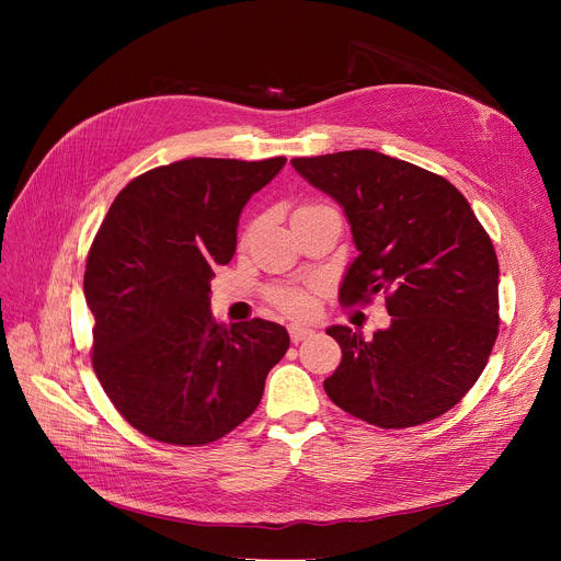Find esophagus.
<instances>
[{"mask_svg": "<svg viewBox=\"0 0 561 561\" xmlns=\"http://www.w3.org/2000/svg\"><path fill=\"white\" fill-rule=\"evenodd\" d=\"M313 334V330H309V328H302V325H290L288 328V336H290V341L293 343H302L307 336H311Z\"/></svg>", "mask_w": 561, "mask_h": 561, "instance_id": "34e87169", "label": "esophagus"}]
</instances>
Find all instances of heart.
I'll list each match as a JSON object with an SVG mask.
<instances>
[{
    "label": "heart",
    "instance_id": "obj_1",
    "mask_svg": "<svg viewBox=\"0 0 561 561\" xmlns=\"http://www.w3.org/2000/svg\"><path fill=\"white\" fill-rule=\"evenodd\" d=\"M265 300H268L277 311L293 318H305L313 309L311 288L300 284H273L265 290Z\"/></svg>",
    "mask_w": 561,
    "mask_h": 561
}]
</instances>
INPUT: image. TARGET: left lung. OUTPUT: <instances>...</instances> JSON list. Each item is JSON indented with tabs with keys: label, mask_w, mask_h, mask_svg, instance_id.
<instances>
[{
	"label": "left lung",
	"mask_w": 561,
	"mask_h": 561,
	"mask_svg": "<svg viewBox=\"0 0 561 561\" xmlns=\"http://www.w3.org/2000/svg\"><path fill=\"white\" fill-rule=\"evenodd\" d=\"M332 195L359 256L345 273L343 307L377 293L393 316L366 341L328 330L343 359L325 393L347 414L385 430L414 427L450 411L482 375L497 339V256L468 199L425 168L373 150L290 159Z\"/></svg>",
	"instance_id": "obj_1"
}]
</instances>
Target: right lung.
<instances>
[{"label":"right lung","instance_id":"obj_1","mask_svg":"<svg viewBox=\"0 0 561 561\" xmlns=\"http://www.w3.org/2000/svg\"><path fill=\"white\" fill-rule=\"evenodd\" d=\"M265 161L184 159L138 174L104 216L85 259L93 311L91 362L121 416L170 446H206L259 407L286 355L282 325L252 318L218 325L214 265L236 252L252 193L284 168Z\"/></svg>","mask_w":561,"mask_h":561}]
</instances>
